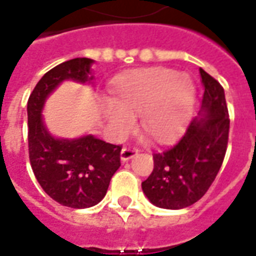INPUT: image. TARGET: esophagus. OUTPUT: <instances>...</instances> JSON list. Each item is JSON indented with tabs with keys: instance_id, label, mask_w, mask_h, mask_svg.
Masks as SVG:
<instances>
[{
	"instance_id": "obj_1",
	"label": "esophagus",
	"mask_w": 256,
	"mask_h": 256,
	"mask_svg": "<svg viewBox=\"0 0 256 256\" xmlns=\"http://www.w3.org/2000/svg\"><path fill=\"white\" fill-rule=\"evenodd\" d=\"M138 153V148L136 146H124L122 149V152H120V158H122L123 162H126V160H130L132 157H134Z\"/></svg>"
}]
</instances>
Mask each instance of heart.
<instances>
[{
  "label": "heart",
  "mask_w": 256,
  "mask_h": 256,
  "mask_svg": "<svg viewBox=\"0 0 256 256\" xmlns=\"http://www.w3.org/2000/svg\"><path fill=\"white\" fill-rule=\"evenodd\" d=\"M114 100L106 104L110 124L123 133L132 128L133 115L140 114L141 128L158 142L180 132L188 116L194 86L187 76L175 70L152 68L120 77L112 88Z\"/></svg>",
  "instance_id": "b5f03b06"
}]
</instances>
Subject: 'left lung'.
I'll return each instance as SVG.
<instances>
[{"instance_id": "8db88e82", "label": "left lung", "mask_w": 256, "mask_h": 256, "mask_svg": "<svg viewBox=\"0 0 256 256\" xmlns=\"http://www.w3.org/2000/svg\"><path fill=\"white\" fill-rule=\"evenodd\" d=\"M205 88L200 115L187 126L170 149L153 153V171L142 191L153 205L183 209L205 196L224 162L229 136V114L224 88L200 69Z\"/></svg>"}]
</instances>
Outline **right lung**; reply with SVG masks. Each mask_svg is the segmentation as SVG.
I'll return each instance as SVG.
<instances>
[{
	"instance_id": "add662e5",
	"label": "right lung",
	"mask_w": 256,
	"mask_h": 256,
	"mask_svg": "<svg viewBox=\"0 0 256 256\" xmlns=\"http://www.w3.org/2000/svg\"><path fill=\"white\" fill-rule=\"evenodd\" d=\"M92 62L90 58H74L48 70L27 104L28 154L34 175L47 196L73 209L90 208L103 200L111 178L120 166L122 146L92 136L54 138L44 128L40 112L47 96L64 80H92L88 76Z\"/></svg>"
}]
</instances>
